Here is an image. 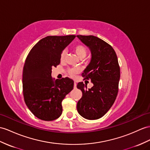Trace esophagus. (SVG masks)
<instances>
[{"instance_id":"34e87169","label":"esophagus","mask_w":150,"mask_h":150,"mask_svg":"<svg viewBox=\"0 0 150 150\" xmlns=\"http://www.w3.org/2000/svg\"><path fill=\"white\" fill-rule=\"evenodd\" d=\"M76 85H77V84H76V82H74V88H76Z\"/></svg>"}]
</instances>
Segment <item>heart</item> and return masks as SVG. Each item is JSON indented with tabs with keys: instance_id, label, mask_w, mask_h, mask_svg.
I'll return each instance as SVG.
<instances>
[{
	"instance_id": "heart-1",
	"label": "heart",
	"mask_w": 150,
	"mask_h": 150,
	"mask_svg": "<svg viewBox=\"0 0 150 150\" xmlns=\"http://www.w3.org/2000/svg\"><path fill=\"white\" fill-rule=\"evenodd\" d=\"M73 50H74L75 53L77 54V56L79 58H81V59L84 58L86 56L87 50L85 46H83L82 45H76L74 46V47H73ZM66 54H67L66 51L63 50L62 52L61 53V54H60V60L62 62L65 60ZM79 72V69L78 68H72L69 71V74L71 76H74L76 74H77Z\"/></svg>"
}]
</instances>
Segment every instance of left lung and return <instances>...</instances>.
<instances>
[{"label": "left lung", "mask_w": 150, "mask_h": 150, "mask_svg": "<svg viewBox=\"0 0 150 150\" xmlns=\"http://www.w3.org/2000/svg\"><path fill=\"white\" fill-rule=\"evenodd\" d=\"M77 37L90 50V62L82 76L93 85L87 89L83 82L78 83L83 95L78 102L77 110L83 118L97 120L109 110L117 96L120 78L118 58L111 46L101 39L93 35Z\"/></svg>", "instance_id": "obj_1"}]
</instances>
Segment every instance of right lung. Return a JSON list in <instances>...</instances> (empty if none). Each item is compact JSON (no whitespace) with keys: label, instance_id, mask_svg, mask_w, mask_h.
Segmentation results:
<instances>
[{"label":"right lung","instance_id":"add662e5","mask_svg":"<svg viewBox=\"0 0 150 150\" xmlns=\"http://www.w3.org/2000/svg\"><path fill=\"white\" fill-rule=\"evenodd\" d=\"M76 35L47 36L32 47L23 71L24 100L33 115L40 120L52 121L62 112V101L73 89L68 78L54 79L52 67L60 63V54Z\"/></svg>","mask_w":150,"mask_h":150}]
</instances>
